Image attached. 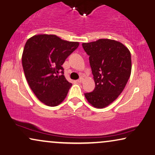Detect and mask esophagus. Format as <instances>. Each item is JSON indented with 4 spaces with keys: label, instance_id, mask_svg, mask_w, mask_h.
<instances>
[{
    "label": "esophagus",
    "instance_id": "obj_1",
    "mask_svg": "<svg viewBox=\"0 0 155 155\" xmlns=\"http://www.w3.org/2000/svg\"><path fill=\"white\" fill-rule=\"evenodd\" d=\"M83 81H84V78H80L79 79L77 80V82H78V83H82Z\"/></svg>",
    "mask_w": 155,
    "mask_h": 155
}]
</instances>
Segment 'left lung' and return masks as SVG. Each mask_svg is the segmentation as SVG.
<instances>
[{
  "label": "left lung",
  "instance_id": "left-lung-1",
  "mask_svg": "<svg viewBox=\"0 0 155 155\" xmlns=\"http://www.w3.org/2000/svg\"><path fill=\"white\" fill-rule=\"evenodd\" d=\"M82 46L90 56L95 83L94 91L85 93V97L92 107H107L118 97L130 77V51L123 44L109 39L83 43Z\"/></svg>",
  "mask_w": 155,
  "mask_h": 155
}]
</instances>
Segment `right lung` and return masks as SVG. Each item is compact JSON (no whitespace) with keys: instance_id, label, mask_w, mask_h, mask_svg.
<instances>
[{"instance_id":"add662e5","label":"right lung","mask_w":155,"mask_h":155,"mask_svg":"<svg viewBox=\"0 0 155 155\" xmlns=\"http://www.w3.org/2000/svg\"><path fill=\"white\" fill-rule=\"evenodd\" d=\"M78 45L55 35H37L27 40L22 54L25 77L35 96L47 106L56 107L65 99L72 84L63 75L62 65Z\"/></svg>"}]
</instances>
